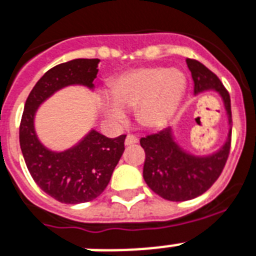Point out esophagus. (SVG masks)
I'll use <instances>...</instances> for the list:
<instances>
[{"instance_id":"1","label":"esophagus","mask_w":256,"mask_h":256,"mask_svg":"<svg viewBox=\"0 0 256 256\" xmlns=\"http://www.w3.org/2000/svg\"><path fill=\"white\" fill-rule=\"evenodd\" d=\"M139 142V139L135 136V135H128L126 139H124V144L126 146H132V144H136Z\"/></svg>"}]
</instances>
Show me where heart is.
Returning <instances> with one entry per match:
<instances>
[{
    "label": "heart",
    "instance_id": "obj_1",
    "mask_svg": "<svg viewBox=\"0 0 256 256\" xmlns=\"http://www.w3.org/2000/svg\"><path fill=\"white\" fill-rule=\"evenodd\" d=\"M186 76L178 70L143 67L124 72L110 82L112 101L101 104L104 116L122 122L124 110H135L136 121L147 128H160L171 121L182 101Z\"/></svg>",
    "mask_w": 256,
    "mask_h": 256
}]
</instances>
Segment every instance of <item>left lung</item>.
I'll return each instance as SVG.
<instances>
[{
	"label": "left lung",
	"instance_id": "obj_1",
	"mask_svg": "<svg viewBox=\"0 0 256 256\" xmlns=\"http://www.w3.org/2000/svg\"><path fill=\"white\" fill-rule=\"evenodd\" d=\"M186 66L194 82V94L216 90L221 96L228 114L229 134L221 148L205 156L192 155L178 146L171 128L140 138V146L146 152L143 178L154 192L170 201L192 200L206 192L221 175L229 156L232 142V121L229 92L220 78L200 62L186 59Z\"/></svg>",
	"mask_w": 256,
	"mask_h": 256
}]
</instances>
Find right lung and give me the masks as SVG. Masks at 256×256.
<instances>
[{
	"label": "right lung",
	"instance_id": "1",
	"mask_svg": "<svg viewBox=\"0 0 256 256\" xmlns=\"http://www.w3.org/2000/svg\"><path fill=\"white\" fill-rule=\"evenodd\" d=\"M98 63V59H74L51 68L39 78L24 104L20 126L24 163L39 188L60 202L81 204L98 197L124 154L126 135L108 138L90 130L78 144L56 152L43 146L35 132V114L42 104L70 85L94 88Z\"/></svg>",
	"mask_w": 256,
	"mask_h": 256
}]
</instances>
